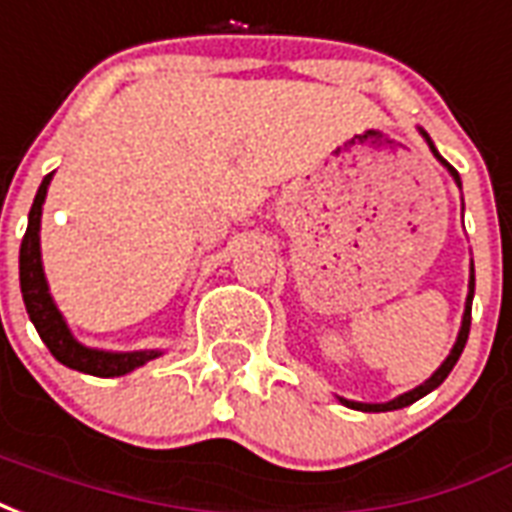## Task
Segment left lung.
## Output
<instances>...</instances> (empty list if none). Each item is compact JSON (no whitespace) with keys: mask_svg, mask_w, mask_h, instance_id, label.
Wrapping results in <instances>:
<instances>
[{"mask_svg":"<svg viewBox=\"0 0 512 512\" xmlns=\"http://www.w3.org/2000/svg\"><path fill=\"white\" fill-rule=\"evenodd\" d=\"M420 135L426 138V143H429V149L434 151V157H437L445 168L450 170V176L456 179V184L461 187V181H458V173L453 168H450L448 162L442 160L437 154V149H434V143H431V138L426 135V132L420 130ZM472 295H475V268H472V274H469V295H467V306H464V320H461V331H458L456 336V344H453V350H450V355L442 361V366H439L437 372L431 374L429 380L423 382V385H418V388H412L410 393H401V396H396V399L385 401V404H363V401H350V399H339L344 404V407H352V410H361V412H391V410H401V407H410L412 401L423 399L426 393H431L434 388H439L442 382H445V377H448L450 372H453V366H456V361L461 358V352H464V344H467V336H469V323H472Z\"/></svg>","mask_w":512,"mask_h":512,"instance_id":"8db88e82","label":"left lung"}]
</instances>
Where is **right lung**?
<instances>
[{
  "instance_id": "right-lung-1",
  "label": "right lung",
  "mask_w": 512,
  "mask_h": 512,
  "mask_svg": "<svg viewBox=\"0 0 512 512\" xmlns=\"http://www.w3.org/2000/svg\"><path fill=\"white\" fill-rule=\"evenodd\" d=\"M54 173H48L34 195L32 211H29V225H26L24 241H21V257H18V271H21V293H24L26 312L34 323L45 347L51 350L56 361L64 363L67 369L92 374V377H121L138 369L143 363L160 358V350H138V352H108L86 347L75 339L62 312L56 309L54 298L48 293V282L43 274V255H40V217H43V203L48 184Z\"/></svg>"
}]
</instances>
